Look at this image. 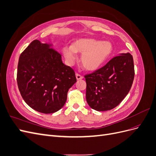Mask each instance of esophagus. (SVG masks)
<instances>
[{
	"instance_id": "34e87169",
	"label": "esophagus",
	"mask_w": 156,
	"mask_h": 156,
	"mask_svg": "<svg viewBox=\"0 0 156 156\" xmlns=\"http://www.w3.org/2000/svg\"><path fill=\"white\" fill-rule=\"evenodd\" d=\"M75 76H76V79L77 80H81V79H83V77L82 76V75H79V73H76L75 74Z\"/></svg>"
}]
</instances>
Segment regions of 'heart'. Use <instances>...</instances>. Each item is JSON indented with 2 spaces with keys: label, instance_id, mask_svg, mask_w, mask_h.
I'll list each match as a JSON object with an SVG mask.
<instances>
[{
  "label": "heart",
  "instance_id": "heart-1",
  "mask_svg": "<svg viewBox=\"0 0 156 156\" xmlns=\"http://www.w3.org/2000/svg\"><path fill=\"white\" fill-rule=\"evenodd\" d=\"M113 45L108 41H100L93 38H82L75 41L72 45L65 46L62 53L68 65L72 66L82 53L81 60L84 68L94 71L100 68L110 58Z\"/></svg>",
  "mask_w": 156,
  "mask_h": 156
}]
</instances>
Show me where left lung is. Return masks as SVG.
I'll list each match as a JSON object with an SVG mask.
<instances>
[{"label": "left lung", "instance_id": "left-lung-1", "mask_svg": "<svg viewBox=\"0 0 156 156\" xmlns=\"http://www.w3.org/2000/svg\"><path fill=\"white\" fill-rule=\"evenodd\" d=\"M134 75L133 56L129 53L120 54L103 67L86 75L88 105L97 111L114 108L129 92Z\"/></svg>", "mask_w": 156, "mask_h": 156}]
</instances>
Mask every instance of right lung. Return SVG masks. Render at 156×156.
I'll use <instances>...</instances> for the list:
<instances>
[{"label":"right lung","mask_w":156,"mask_h":156,"mask_svg":"<svg viewBox=\"0 0 156 156\" xmlns=\"http://www.w3.org/2000/svg\"><path fill=\"white\" fill-rule=\"evenodd\" d=\"M53 44L32 41L19 58L17 82L21 95L33 109L45 114L59 111L68 90L77 82L73 69L65 65Z\"/></svg>","instance_id":"obj_1"}]
</instances>
